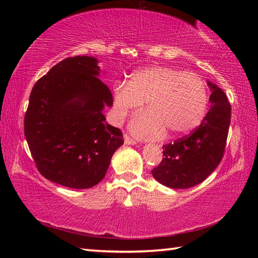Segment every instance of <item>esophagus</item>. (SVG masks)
<instances>
[{
    "mask_svg": "<svg viewBox=\"0 0 258 258\" xmlns=\"http://www.w3.org/2000/svg\"><path fill=\"white\" fill-rule=\"evenodd\" d=\"M124 142H125V145H131V146L137 145V142H135V140H133V139L131 138L130 135H127V134L124 135Z\"/></svg>",
    "mask_w": 258,
    "mask_h": 258,
    "instance_id": "1",
    "label": "esophagus"
}]
</instances>
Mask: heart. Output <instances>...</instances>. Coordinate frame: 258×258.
<instances>
[{"instance_id":"heart-1","label":"heart","mask_w":258,"mask_h":258,"mask_svg":"<svg viewBox=\"0 0 258 258\" xmlns=\"http://www.w3.org/2000/svg\"><path fill=\"white\" fill-rule=\"evenodd\" d=\"M146 112L130 124L140 138L184 135L197 128L206 115L208 91L202 77L166 66H152L131 75L127 84L112 90L111 113L115 123L141 108Z\"/></svg>"}]
</instances>
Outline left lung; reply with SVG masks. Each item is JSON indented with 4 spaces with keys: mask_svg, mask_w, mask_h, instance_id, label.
<instances>
[{
    "mask_svg": "<svg viewBox=\"0 0 258 258\" xmlns=\"http://www.w3.org/2000/svg\"><path fill=\"white\" fill-rule=\"evenodd\" d=\"M212 91L211 108L192 133L163 146L164 158L152 176L171 189H189L215 171L224 155L231 121V106L225 93L207 82Z\"/></svg>",
    "mask_w": 258,
    "mask_h": 258,
    "instance_id": "1",
    "label": "left lung"
}]
</instances>
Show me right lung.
Instances as JSON below:
<instances>
[{"label":"right lung","instance_id":"1","mask_svg":"<svg viewBox=\"0 0 258 258\" xmlns=\"http://www.w3.org/2000/svg\"><path fill=\"white\" fill-rule=\"evenodd\" d=\"M93 56L66 58L41 77L30 92L25 137L36 167L47 180L72 189H89L102 180L123 133L106 123L112 104L98 77Z\"/></svg>","mask_w":258,"mask_h":258}]
</instances>
